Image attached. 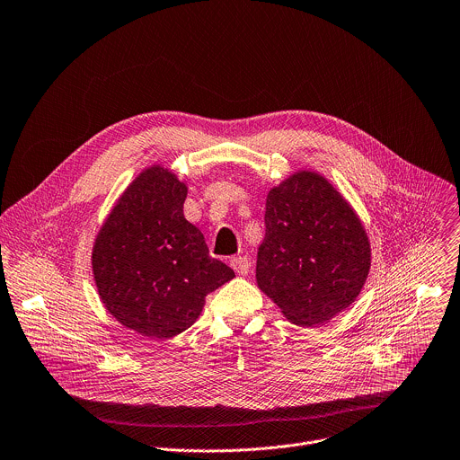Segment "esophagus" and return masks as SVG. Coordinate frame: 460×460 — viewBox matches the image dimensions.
Wrapping results in <instances>:
<instances>
[{
  "instance_id": "1",
  "label": "esophagus",
  "mask_w": 460,
  "mask_h": 460,
  "mask_svg": "<svg viewBox=\"0 0 460 460\" xmlns=\"http://www.w3.org/2000/svg\"><path fill=\"white\" fill-rule=\"evenodd\" d=\"M231 267L234 269L236 274L245 276L249 272V269H251V263H249V260L245 256H238V258L231 260Z\"/></svg>"
}]
</instances>
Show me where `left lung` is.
Returning <instances> with one entry per match:
<instances>
[{
    "label": "left lung",
    "mask_w": 460,
    "mask_h": 460,
    "mask_svg": "<svg viewBox=\"0 0 460 460\" xmlns=\"http://www.w3.org/2000/svg\"><path fill=\"white\" fill-rule=\"evenodd\" d=\"M367 229L322 173L299 170L270 188L256 283L299 327H318L349 309L370 270Z\"/></svg>",
    "instance_id": "8db88e82"
}]
</instances>
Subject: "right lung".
<instances>
[{"label": "right lung", "mask_w": 460, "mask_h": 460, "mask_svg": "<svg viewBox=\"0 0 460 460\" xmlns=\"http://www.w3.org/2000/svg\"><path fill=\"white\" fill-rule=\"evenodd\" d=\"M186 197V182L170 168H144L93 242L92 272L104 309L147 340H172L190 329L206 296L234 278L184 218Z\"/></svg>", "instance_id": "1"}]
</instances>
